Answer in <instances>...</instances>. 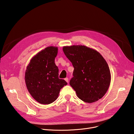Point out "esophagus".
<instances>
[{
	"instance_id": "1",
	"label": "esophagus",
	"mask_w": 134,
	"mask_h": 134,
	"mask_svg": "<svg viewBox=\"0 0 134 134\" xmlns=\"http://www.w3.org/2000/svg\"><path fill=\"white\" fill-rule=\"evenodd\" d=\"M65 81H66L67 82H68V78H65Z\"/></svg>"
}]
</instances>
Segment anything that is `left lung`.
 Here are the masks:
<instances>
[{
	"label": "left lung",
	"instance_id": "1",
	"mask_svg": "<svg viewBox=\"0 0 134 134\" xmlns=\"http://www.w3.org/2000/svg\"><path fill=\"white\" fill-rule=\"evenodd\" d=\"M63 51L74 68L69 84L78 97L88 103L101 99L111 82L109 66L102 55L93 49L80 45L65 46Z\"/></svg>",
	"mask_w": 134,
	"mask_h": 134
}]
</instances>
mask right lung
<instances>
[{"mask_svg": "<svg viewBox=\"0 0 134 134\" xmlns=\"http://www.w3.org/2000/svg\"><path fill=\"white\" fill-rule=\"evenodd\" d=\"M58 52V47H48L35 55L26 67L27 89L34 99L42 104L56 100L60 90L67 84L59 78V69L55 63Z\"/></svg>", "mask_w": 134, "mask_h": 134, "instance_id": "add662e5", "label": "right lung"}]
</instances>
